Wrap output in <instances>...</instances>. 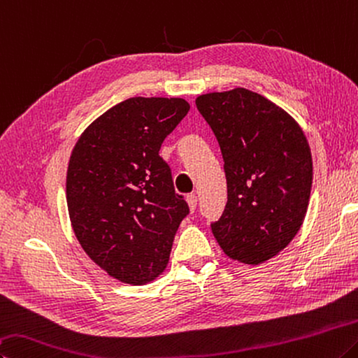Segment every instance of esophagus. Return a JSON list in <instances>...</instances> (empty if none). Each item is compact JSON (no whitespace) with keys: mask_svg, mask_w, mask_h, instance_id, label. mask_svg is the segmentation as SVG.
Instances as JSON below:
<instances>
[{"mask_svg":"<svg viewBox=\"0 0 358 358\" xmlns=\"http://www.w3.org/2000/svg\"><path fill=\"white\" fill-rule=\"evenodd\" d=\"M186 200H187V205H189V208H191V211H196V208H197V196H196V194H189V196L186 197Z\"/></svg>","mask_w":358,"mask_h":358,"instance_id":"esophagus-1","label":"esophagus"}]
</instances>
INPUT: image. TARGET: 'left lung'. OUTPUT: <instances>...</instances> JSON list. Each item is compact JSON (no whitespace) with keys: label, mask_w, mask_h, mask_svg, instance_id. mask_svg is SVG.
Returning a JSON list of instances; mask_svg holds the SVG:
<instances>
[{"label":"left lung","mask_w":358,"mask_h":358,"mask_svg":"<svg viewBox=\"0 0 358 358\" xmlns=\"http://www.w3.org/2000/svg\"><path fill=\"white\" fill-rule=\"evenodd\" d=\"M219 142L227 178V205L214 238L244 264L275 257L297 235L307 213L313 162L292 117L244 87L196 100Z\"/></svg>","instance_id":"obj_1"}]
</instances>
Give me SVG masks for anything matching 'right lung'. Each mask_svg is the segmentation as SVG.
Returning a JSON list of instances; mask_svg holds the SVG:
<instances>
[{
  "mask_svg": "<svg viewBox=\"0 0 358 358\" xmlns=\"http://www.w3.org/2000/svg\"><path fill=\"white\" fill-rule=\"evenodd\" d=\"M189 111L183 99L133 96L90 123L71 152L67 206L84 252L117 280L142 285L169 262L187 214L162 141Z\"/></svg>",
  "mask_w": 358,
  "mask_h": 358,
  "instance_id": "1",
  "label": "right lung"
}]
</instances>
